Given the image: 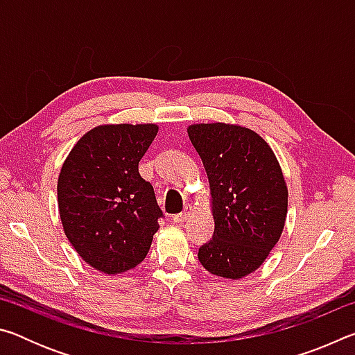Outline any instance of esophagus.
Returning <instances> with one entry per match:
<instances>
[{"mask_svg": "<svg viewBox=\"0 0 355 355\" xmlns=\"http://www.w3.org/2000/svg\"><path fill=\"white\" fill-rule=\"evenodd\" d=\"M191 214H192V208L186 205L182 213L173 216V222H175V224H183L184 220H188L191 218Z\"/></svg>", "mask_w": 355, "mask_h": 355, "instance_id": "obj_1", "label": "esophagus"}]
</instances>
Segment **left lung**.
<instances>
[{
    "mask_svg": "<svg viewBox=\"0 0 355 355\" xmlns=\"http://www.w3.org/2000/svg\"><path fill=\"white\" fill-rule=\"evenodd\" d=\"M188 136L205 167L214 235L199 249L209 274L238 280L261 266L279 243L288 188L269 144L236 123H194Z\"/></svg>",
    "mask_w": 355,
    "mask_h": 355,
    "instance_id": "1",
    "label": "left lung"
}]
</instances>
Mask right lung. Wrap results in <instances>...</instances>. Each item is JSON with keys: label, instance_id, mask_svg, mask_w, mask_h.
<instances>
[{"label": "right lung", "instance_id": "right-lung-1", "mask_svg": "<svg viewBox=\"0 0 355 355\" xmlns=\"http://www.w3.org/2000/svg\"><path fill=\"white\" fill-rule=\"evenodd\" d=\"M156 123L98 125L65 158L58 178L64 233L89 266L107 275L136 268L152 245L163 216L139 161Z\"/></svg>", "mask_w": 355, "mask_h": 355}]
</instances>
